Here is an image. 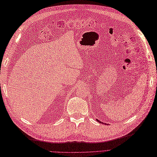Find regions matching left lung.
I'll list each match as a JSON object with an SVG mask.
<instances>
[{"instance_id":"obj_1","label":"left lung","mask_w":157,"mask_h":157,"mask_svg":"<svg viewBox=\"0 0 157 157\" xmlns=\"http://www.w3.org/2000/svg\"><path fill=\"white\" fill-rule=\"evenodd\" d=\"M96 120H97V121H98L99 123H103L102 122H101V121H98V119H96Z\"/></svg>"}]
</instances>
